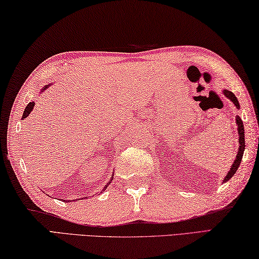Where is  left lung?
Returning a JSON list of instances; mask_svg holds the SVG:
<instances>
[{
    "mask_svg": "<svg viewBox=\"0 0 259 259\" xmlns=\"http://www.w3.org/2000/svg\"><path fill=\"white\" fill-rule=\"evenodd\" d=\"M223 94L225 95L228 100H231L233 102V104L235 105L237 110H240V103L239 101H237L236 96L233 94L232 92L227 91V90H224L223 91ZM236 126H237V134H239V150H237V154H236V158L234 159V163L232 164V166L230 168V171L227 172V175L225 176L223 180V184H225L228 180L231 179V178L235 175V172L237 171V168H239L240 164H241V160H242L243 157V152L245 149V143H244V127H243V121L241 119L240 116H236Z\"/></svg>",
    "mask_w": 259,
    "mask_h": 259,
    "instance_id": "obj_1",
    "label": "left lung"
}]
</instances>
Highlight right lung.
Instances as JSON below:
<instances>
[{
    "label": "right lung",
    "mask_w": 259,
    "mask_h": 259,
    "mask_svg": "<svg viewBox=\"0 0 259 259\" xmlns=\"http://www.w3.org/2000/svg\"><path fill=\"white\" fill-rule=\"evenodd\" d=\"M49 86H52V83H49V84H45V87H42V90L40 91V93H42L44 91H46L47 88H48ZM34 104H35V103H34V102H29V103L26 105V108H25V111H24V113H23L22 119H25V118H27V117L29 116V113H31V112H32V110L34 109ZM112 179H113V173H112V176H111V179H110V181L108 182V184L104 186V188L101 190V193H103L104 190L108 188V186L110 185V182L112 181ZM83 198H84V197H81V200H83ZM86 198H87V197H86ZM78 200H79V198H78ZM63 201H66V200H63Z\"/></svg>",
    "instance_id": "1"
}]
</instances>
